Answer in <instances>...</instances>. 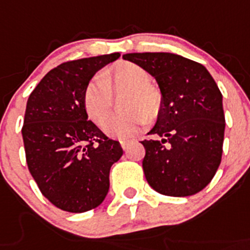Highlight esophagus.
Here are the masks:
<instances>
[{"label":"esophagus","mask_w":250,"mask_h":250,"mask_svg":"<svg viewBox=\"0 0 250 250\" xmlns=\"http://www.w3.org/2000/svg\"><path fill=\"white\" fill-rule=\"evenodd\" d=\"M130 142H132V141H121V146L123 148V150H127L128 146L130 144Z\"/></svg>","instance_id":"1"}]
</instances>
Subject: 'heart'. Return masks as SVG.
Segmentation results:
<instances>
[{
  "instance_id": "heart-1",
  "label": "heart",
  "mask_w": 250,
  "mask_h": 250,
  "mask_svg": "<svg viewBox=\"0 0 250 250\" xmlns=\"http://www.w3.org/2000/svg\"><path fill=\"white\" fill-rule=\"evenodd\" d=\"M127 88L121 97L122 109L112 112L102 121V129L114 138L132 137L146 120H151L160 108V95L149 85V74L138 64L121 62L106 72L93 76L83 90V102L93 122H101L112 106L111 90Z\"/></svg>"
}]
</instances>
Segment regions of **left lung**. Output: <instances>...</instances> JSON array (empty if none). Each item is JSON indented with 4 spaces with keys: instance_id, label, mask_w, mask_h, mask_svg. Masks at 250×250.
<instances>
[{
    "instance_id": "8db88e82",
    "label": "left lung",
    "mask_w": 250,
    "mask_h": 250,
    "mask_svg": "<svg viewBox=\"0 0 250 250\" xmlns=\"http://www.w3.org/2000/svg\"><path fill=\"white\" fill-rule=\"evenodd\" d=\"M159 85L162 101L155 125L143 141V170L162 195L185 197L211 183L221 164L225 138L222 93L202 64L172 53H130Z\"/></svg>"
}]
</instances>
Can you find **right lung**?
Returning <instances> with one entry per match:
<instances>
[{"label":"right lung","instance_id":"1","mask_svg":"<svg viewBox=\"0 0 250 250\" xmlns=\"http://www.w3.org/2000/svg\"><path fill=\"white\" fill-rule=\"evenodd\" d=\"M120 55L64 62L28 97L22 128L28 169L42 193L62 211L83 213L100 206L111 167L122 157L120 143L88 121L83 102L88 81Z\"/></svg>","mask_w":250,"mask_h":250}]
</instances>
